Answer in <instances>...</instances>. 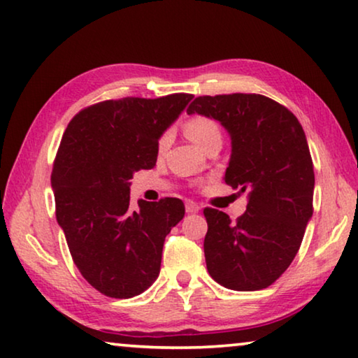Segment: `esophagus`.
Returning <instances> with one entry per match:
<instances>
[{
  "label": "esophagus",
  "instance_id": "34e87169",
  "mask_svg": "<svg viewBox=\"0 0 358 358\" xmlns=\"http://www.w3.org/2000/svg\"><path fill=\"white\" fill-rule=\"evenodd\" d=\"M185 207H186V212H188V213H196V212L201 210V207L197 206L194 201H186Z\"/></svg>",
  "mask_w": 358,
  "mask_h": 358
}]
</instances>
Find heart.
<instances>
[{
  "label": "heart",
  "mask_w": 358,
  "mask_h": 358,
  "mask_svg": "<svg viewBox=\"0 0 358 358\" xmlns=\"http://www.w3.org/2000/svg\"><path fill=\"white\" fill-rule=\"evenodd\" d=\"M185 131H186V136L201 148H204L207 143L213 140V138H222L220 127L217 125V122L209 119V117L206 115L189 117L185 124ZM169 143H170V133L165 131L157 141L159 151L162 152L164 149L169 146Z\"/></svg>",
  "instance_id": "1"
}]
</instances>
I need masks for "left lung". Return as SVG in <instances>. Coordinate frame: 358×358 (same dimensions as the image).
Here are the masks:
<instances>
[{
  "label": "left lung",
  "instance_id": "left-lung-1",
  "mask_svg": "<svg viewBox=\"0 0 358 358\" xmlns=\"http://www.w3.org/2000/svg\"><path fill=\"white\" fill-rule=\"evenodd\" d=\"M186 112L220 122L230 133L225 183L248 193L236 222L204 209L207 271L233 291L268 287L294 260L313 213L315 175L302 125L262 94L199 96Z\"/></svg>",
  "mask_w": 358,
  "mask_h": 358
}]
</instances>
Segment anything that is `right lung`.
Listing matches in <instances>:
<instances>
[{
  "instance_id": "right-lung-1",
  "label": "right lung",
  "mask_w": 358,
  "mask_h": 358,
  "mask_svg": "<svg viewBox=\"0 0 358 358\" xmlns=\"http://www.w3.org/2000/svg\"><path fill=\"white\" fill-rule=\"evenodd\" d=\"M193 94L109 99L80 110L51 173L56 218L77 268L101 294H141L161 271L165 236L185 217L177 197L138 201L130 180L157 161V141Z\"/></svg>"
}]
</instances>
